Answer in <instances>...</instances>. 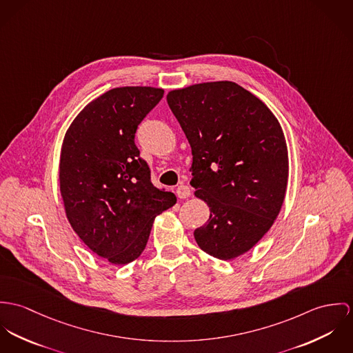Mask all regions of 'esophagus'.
<instances>
[{
  "label": "esophagus",
  "mask_w": 353,
  "mask_h": 353,
  "mask_svg": "<svg viewBox=\"0 0 353 353\" xmlns=\"http://www.w3.org/2000/svg\"><path fill=\"white\" fill-rule=\"evenodd\" d=\"M176 194H177V196H179L180 199H187V197H190V196H191V190H190V187H188V185L181 184V185H179V187H177Z\"/></svg>",
  "instance_id": "34e87169"
}]
</instances>
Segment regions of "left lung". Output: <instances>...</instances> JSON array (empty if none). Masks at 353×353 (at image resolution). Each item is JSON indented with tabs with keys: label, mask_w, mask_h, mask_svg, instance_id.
Here are the masks:
<instances>
[{
	"label": "left lung",
	"mask_w": 353,
	"mask_h": 353,
	"mask_svg": "<svg viewBox=\"0 0 353 353\" xmlns=\"http://www.w3.org/2000/svg\"><path fill=\"white\" fill-rule=\"evenodd\" d=\"M166 100L192 149L195 196L211 211L196 242L212 257L235 259L271 229L284 201L283 130L260 99L232 81L176 89Z\"/></svg>",
	"instance_id": "1"
}]
</instances>
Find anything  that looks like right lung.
Returning a JSON list of instances; mask_svg holds the SVG:
<instances>
[{"mask_svg": "<svg viewBox=\"0 0 353 353\" xmlns=\"http://www.w3.org/2000/svg\"><path fill=\"white\" fill-rule=\"evenodd\" d=\"M163 97L150 86L115 88L89 103L62 145L59 185L66 216L82 242L112 264L146 248L153 221L176 203L152 183L135 132Z\"/></svg>", "mask_w": 353, "mask_h": 353, "instance_id": "right-lung-1", "label": "right lung"}]
</instances>
